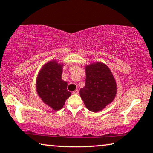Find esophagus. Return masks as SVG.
Instances as JSON below:
<instances>
[{"label": "esophagus", "mask_w": 153, "mask_h": 153, "mask_svg": "<svg viewBox=\"0 0 153 153\" xmlns=\"http://www.w3.org/2000/svg\"><path fill=\"white\" fill-rule=\"evenodd\" d=\"M73 94H79V90H74V91L73 92Z\"/></svg>", "instance_id": "esophagus-1"}]
</instances>
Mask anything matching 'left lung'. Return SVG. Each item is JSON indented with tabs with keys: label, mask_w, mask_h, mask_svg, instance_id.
Wrapping results in <instances>:
<instances>
[{
	"label": "left lung",
	"mask_w": 153,
	"mask_h": 153,
	"mask_svg": "<svg viewBox=\"0 0 153 153\" xmlns=\"http://www.w3.org/2000/svg\"><path fill=\"white\" fill-rule=\"evenodd\" d=\"M86 84L79 90V95L86 107L97 113L104 109L115 99L117 84L108 67L102 62L85 66Z\"/></svg>",
	"instance_id": "8db88e82"
}]
</instances>
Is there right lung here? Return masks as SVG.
I'll return each mask as SVG.
<instances>
[{"label":"right lung","instance_id":"right-lung-1","mask_svg":"<svg viewBox=\"0 0 153 153\" xmlns=\"http://www.w3.org/2000/svg\"><path fill=\"white\" fill-rule=\"evenodd\" d=\"M63 65L56 60L48 61L43 65L36 78L37 94L54 111L61 109L71 94L67 90V82L61 78Z\"/></svg>","mask_w":153,"mask_h":153}]
</instances>
